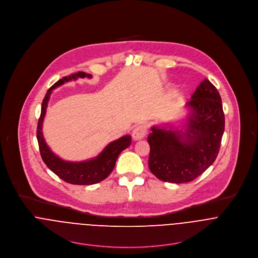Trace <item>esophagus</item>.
Here are the masks:
<instances>
[{
    "instance_id": "obj_1",
    "label": "esophagus",
    "mask_w": 258,
    "mask_h": 258,
    "mask_svg": "<svg viewBox=\"0 0 258 258\" xmlns=\"http://www.w3.org/2000/svg\"><path fill=\"white\" fill-rule=\"evenodd\" d=\"M147 131H148V127L146 124L138 125L135 127V129L132 132V138L135 141L141 140L147 135Z\"/></svg>"
}]
</instances>
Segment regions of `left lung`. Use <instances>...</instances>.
<instances>
[{
  "label": "left lung",
  "instance_id": "obj_1",
  "mask_svg": "<svg viewBox=\"0 0 258 258\" xmlns=\"http://www.w3.org/2000/svg\"><path fill=\"white\" fill-rule=\"evenodd\" d=\"M189 114L183 128L153 126L148 136L151 147L149 168L164 182L194 180L211 165L221 147L225 130L222 99L207 79L197 87L186 103Z\"/></svg>",
  "mask_w": 258,
  "mask_h": 258
}]
</instances>
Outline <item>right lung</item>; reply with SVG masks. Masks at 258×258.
Returning a JSON list of instances; mask_svg holds the SVG:
<instances>
[{
	"label": "right lung",
	"instance_id": "add662e5",
	"mask_svg": "<svg viewBox=\"0 0 258 258\" xmlns=\"http://www.w3.org/2000/svg\"><path fill=\"white\" fill-rule=\"evenodd\" d=\"M92 78L91 74H87L85 72H78L72 74L70 76L64 77L58 82H56L48 91L44 96L41 105V114L38 119L37 131H36V138L39 145V151L41 158L47 166L61 179L64 181L76 184V185H91L94 183H98L105 179L110 172L113 170L115 163L117 160L119 154L128 148L131 144V136L126 135L117 140L109 143L103 151L94 159L74 163V162H67L60 159L56 156L50 148L47 146L46 142L43 138L42 133V124L43 119L46 113L47 104L50 98L51 93L57 87L70 82L72 80H77L79 78Z\"/></svg>",
	"mask_w": 258,
	"mask_h": 258
}]
</instances>
